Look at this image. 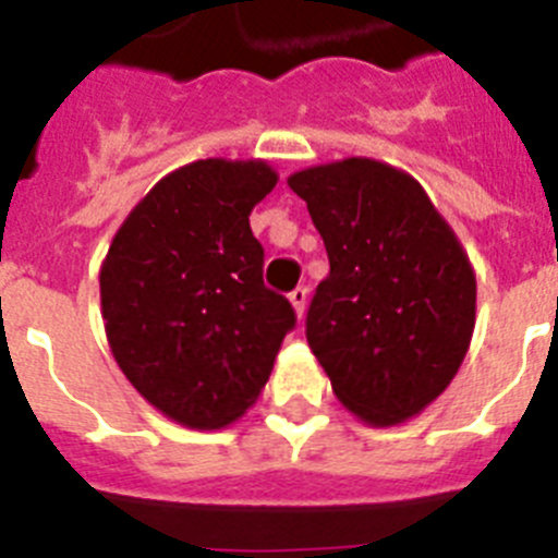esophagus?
I'll list each match as a JSON object with an SVG mask.
<instances>
[{
  "label": "esophagus",
  "mask_w": 558,
  "mask_h": 558,
  "mask_svg": "<svg viewBox=\"0 0 558 558\" xmlns=\"http://www.w3.org/2000/svg\"><path fill=\"white\" fill-rule=\"evenodd\" d=\"M289 301H292L294 312H298V317H303V312H306V301H308V289L306 287H298L292 294H289Z\"/></svg>",
  "instance_id": "1"
}]
</instances>
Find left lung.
Here are the masks:
<instances>
[{
    "label": "left lung",
    "instance_id": "8db88e82",
    "mask_svg": "<svg viewBox=\"0 0 558 558\" xmlns=\"http://www.w3.org/2000/svg\"><path fill=\"white\" fill-rule=\"evenodd\" d=\"M329 255L306 340L337 400L368 425H397L460 372L476 278L453 229L409 172L374 158L289 175Z\"/></svg>",
    "mask_w": 558,
    "mask_h": 558
}]
</instances>
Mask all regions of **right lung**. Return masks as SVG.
<instances>
[{
  "label": "right lung",
  "instance_id": "right-lung-1",
  "mask_svg": "<svg viewBox=\"0 0 558 558\" xmlns=\"http://www.w3.org/2000/svg\"><path fill=\"white\" fill-rule=\"evenodd\" d=\"M278 184L266 161H192L161 178L101 264V317L135 391L175 423H235L269 380L294 308L264 287L250 213Z\"/></svg>",
  "mask_w": 558,
  "mask_h": 558
}]
</instances>
